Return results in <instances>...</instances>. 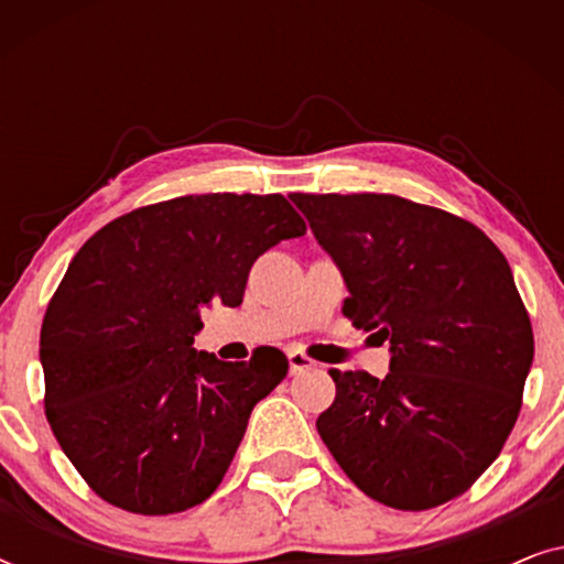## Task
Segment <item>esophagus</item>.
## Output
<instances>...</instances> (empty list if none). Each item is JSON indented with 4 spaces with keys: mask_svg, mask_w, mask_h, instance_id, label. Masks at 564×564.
Here are the masks:
<instances>
[{
    "mask_svg": "<svg viewBox=\"0 0 564 564\" xmlns=\"http://www.w3.org/2000/svg\"><path fill=\"white\" fill-rule=\"evenodd\" d=\"M288 359H290V372H292V375L307 372V369L315 367V361H313L311 357H305L303 351H290Z\"/></svg>",
    "mask_w": 564,
    "mask_h": 564,
    "instance_id": "1",
    "label": "esophagus"
}]
</instances>
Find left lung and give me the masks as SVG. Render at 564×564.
Wrapping results in <instances>:
<instances>
[{"label":"left lung","instance_id":"left-lung-1","mask_svg":"<svg viewBox=\"0 0 564 564\" xmlns=\"http://www.w3.org/2000/svg\"><path fill=\"white\" fill-rule=\"evenodd\" d=\"M290 199L344 276L346 318L390 341L384 380L330 369L323 444L377 503L462 496L503 449L534 359L506 257L473 223L395 195Z\"/></svg>","mask_w":564,"mask_h":564}]
</instances>
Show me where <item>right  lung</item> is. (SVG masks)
Here are the masks:
<instances>
[{
  "instance_id": "right-lung-1",
  "label": "right lung",
  "mask_w": 564,
  "mask_h": 564,
  "mask_svg": "<svg viewBox=\"0 0 564 564\" xmlns=\"http://www.w3.org/2000/svg\"><path fill=\"white\" fill-rule=\"evenodd\" d=\"M303 234L282 195L215 192L138 207L76 251L41 328L45 415L99 498L166 516L213 496L290 365L197 351L199 313L241 305L253 261Z\"/></svg>"
}]
</instances>
